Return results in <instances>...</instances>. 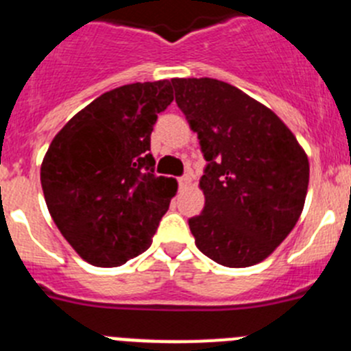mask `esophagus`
<instances>
[{"label": "esophagus", "mask_w": 351, "mask_h": 351, "mask_svg": "<svg viewBox=\"0 0 351 351\" xmlns=\"http://www.w3.org/2000/svg\"><path fill=\"white\" fill-rule=\"evenodd\" d=\"M191 181H193V176L191 173H184L182 178H179V186L181 188H188L191 184Z\"/></svg>", "instance_id": "esophagus-1"}]
</instances>
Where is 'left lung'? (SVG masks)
<instances>
[{"mask_svg": "<svg viewBox=\"0 0 351 351\" xmlns=\"http://www.w3.org/2000/svg\"><path fill=\"white\" fill-rule=\"evenodd\" d=\"M176 104L207 161L206 206L190 230L204 255L226 267L267 258L299 221L309 184L302 145L271 108L216 79H172Z\"/></svg>", "mask_w": 351, "mask_h": 351, "instance_id": "left-lung-1", "label": "left lung"}]
</instances>
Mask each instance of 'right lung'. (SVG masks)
I'll use <instances>...</instances> for the list:
<instances>
[{"instance_id":"obj_1","label":"right lung","mask_w":351,"mask_h":351,"mask_svg":"<svg viewBox=\"0 0 351 351\" xmlns=\"http://www.w3.org/2000/svg\"><path fill=\"white\" fill-rule=\"evenodd\" d=\"M173 100L172 82L126 84L104 93L52 138L40 169L45 204L73 250L96 267H117L153 243L178 181L154 176L151 132Z\"/></svg>"}]
</instances>
